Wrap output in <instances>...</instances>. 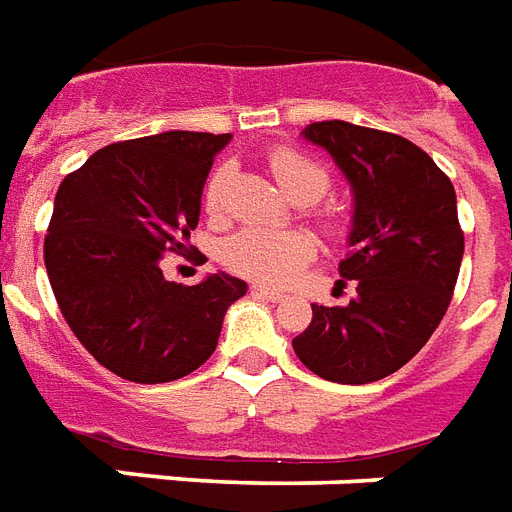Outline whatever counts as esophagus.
Instances as JSON below:
<instances>
[{
    "label": "esophagus",
    "mask_w": 512,
    "mask_h": 512,
    "mask_svg": "<svg viewBox=\"0 0 512 512\" xmlns=\"http://www.w3.org/2000/svg\"><path fill=\"white\" fill-rule=\"evenodd\" d=\"M252 295H255V298L271 300V303H279V300L284 298L282 292H276V290H268V287H252Z\"/></svg>",
    "instance_id": "obj_1"
}]
</instances>
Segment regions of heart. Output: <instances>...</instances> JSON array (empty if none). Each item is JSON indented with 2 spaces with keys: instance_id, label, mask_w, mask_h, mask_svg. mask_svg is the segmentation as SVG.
Instances as JSON below:
<instances>
[{
  "instance_id": "heart-1",
  "label": "heart",
  "mask_w": 512,
  "mask_h": 512,
  "mask_svg": "<svg viewBox=\"0 0 512 512\" xmlns=\"http://www.w3.org/2000/svg\"><path fill=\"white\" fill-rule=\"evenodd\" d=\"M271 174L295 204H317L327 195L333 179L325 166L292 147H279L268 158ZM233 185V166L222 163L212 171L204 190V212L209 220H225ZM330 225V222H327ZM333 228V225H330ZM317 257V241L303 230L244 228L222 247V263L230 271L263 287H284Z\"/></svg>"
}]
</instances>
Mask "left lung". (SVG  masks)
<instances>
[{
  "mask_svg": "<svg viewBox=\"0 0 512 512\" xmlns=\"http://www.w3.org/2000/svg\"><path fill=\"white\" fill-rule=\"evenodd\" d=\"M354 187L351 252L338 273L354 279L349 306H311V325L292 341L298 360L335 384L392 376L446 317L464 255L451 179L403 136L343 120L311 123Z\"/></svg>",
  "mask_w": 512,
  "mask_h": 512,
  "instance_id": "8db88e82",
  "label": "left lung"
}]
</instances>
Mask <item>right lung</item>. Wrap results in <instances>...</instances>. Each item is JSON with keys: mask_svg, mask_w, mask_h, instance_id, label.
Returning a JSON list of instances; mask_svg holds the SVG:
<instances>
[{"mask_svg": "<svg viewBox=\"0 0 512 512\" xmlns=\"http://www.w3.org/2000/svg\"><path fill=\"white\" fill-rule=\"evenodd\" d=\"M230 134L166 131L93 152L56 193L45 236L50 287L77 341L136 384L201 368L247 282L212 273L166 282L163 257L185 255L214 155Z\"/></svg>", "mask_w": 512, "mask_h": 512, "instance_id": "obj_1", "label": "right lung"}]
</instances>
